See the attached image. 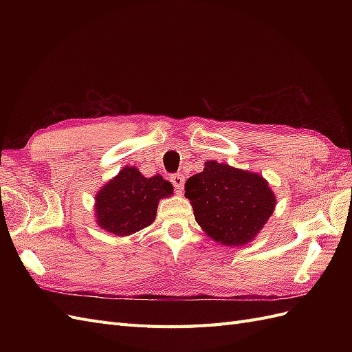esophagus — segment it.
Here are the masks:
<instances>
[{"mask_svg": "<svg viewBox=\"0 0 352 352\" xmlns=\"http://www.w3.org/2000/svg\"><path fill=\"white\" fill-rule=\"evenodd\" d=\"M170 180H172L176 192H182L185 186V176L182 173H175L172 175V177H170Z\"/></svg>", "mask_w": 352, "mask_h": 352, "instance_id": "obj_1", "label": "esophagus"}]
</instances>
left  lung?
<instances>
[{
    "label": "left lung",
    "instance_id": "left-lung-1",
    "mask_svg": "<svg viewBox=\"0 0 352 352\" xmlns=\"http://www.w3.org/2000/svg\"><path fill=\"white\" fill-rule=\"evenodd\" d=\"M185 190L198 225L214 241L232 247L252 241L273 214L276 202L260 175L214 160L186 180Z\"/></svg>",
    "mask_w": 352,
    "mask_h": 352
}]
</instances>
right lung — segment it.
I'll return each instance as SVG.
<instances>
[{
  "label": "right lung",
  "mask_w": 352,
  "mask_h": 352,
  "mask_svg": "<svg viewBox=\"0 0 352 352\" xmlns=\"http://www.w3.org/2000/svg\"><path fill=\"white\" fill-rule=\"evenodd\" d=\"M173 194V186L162 176L145 177L135 167H124L97 195V221L117 236L150 226L158 201Z\"/></svg>",
  "instance_id": "obj_1"
}]
</instances>
